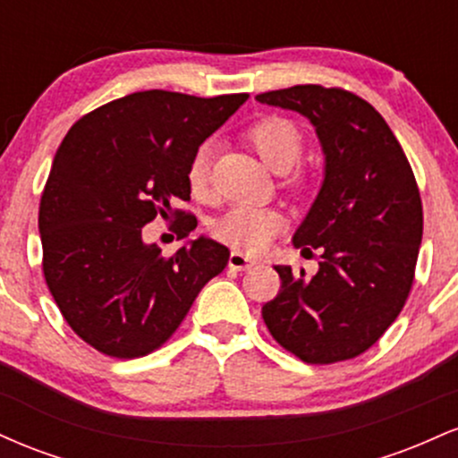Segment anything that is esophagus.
Masks as SVG:
<instances>
[{
	"label": "esophagus",
	"mask_w": 458,
	"mask_h": 458,
	"mask_svg": "<svg viewBox=\"0 0 458 458\" xmlns=\"http://www.w3.org/2000/svg\"><path fill=\"white\" fill-rule=\"evenodd\" d=\"M228 265L230 269H236V271H245L250 269V267L256 265L254 259H250V256L243 254V251H230V259H228Z\"/></svg>",
	"instance_id": "1"
}]
</instances>
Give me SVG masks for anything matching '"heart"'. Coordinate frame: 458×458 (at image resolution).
<instances>
[{"label": "heart", "mask_w": 458, "mask_h": 458, "mask_svg": "<svg viewBox=\"0 0 458 458\" xmlns=\"http://www.w3.org/2000/svg\"><path fill=\"white\" fill-rule=\"evenodd\" d=\"M245 140L271 170L288 172L303 152V135L293 120L282 115H269L251 124L245 131ZM211 155L213 144L204 141L193 152L187 167V181L198 199L211 198ZM299 182V176L295 178ZM286 217L280 208L269 204L236 202L213 224V234L224 243L239 250L259 251L267 250L273 239L282 233Z\"/></svg>", "instance_id": "b5f03b06"}]
</instances>
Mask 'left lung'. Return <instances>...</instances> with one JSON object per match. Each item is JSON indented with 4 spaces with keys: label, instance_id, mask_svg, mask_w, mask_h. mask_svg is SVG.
<instances>
[{
    "label": "left lung",
    "instance_id": "obj_1",
    "mask_svg": "<svg viewBox=\"0 0 458 458\" xmlns=\"http://www.w3.org/2000/svg\"><path fill=\"white\" fill-rule=\"evenodd\" d=\"M312 123L325 155L318 196L293 236L320 251L317 276L277 265L280 293L262 318L284 349L334 364L370 349L396 320L422 243V199L383 115L340 88L293 86L256 97Z\"/></svg>",
    "mask_w": 458,
    "mask_h": 458
}]
</instances>
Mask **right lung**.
Returning <instances> with one entry per match:
<instances>
[{
    "mask_svg": "<svg viewBox=\"0 0 458 458\" xmlns=\"http://www.w3.org/2000/svg\"><path fill=\"white\" fill-rule=\"evenodd\" d=\"M247 97L133 92L79 118L62 140L38 230L47 286L83 343L120 360L152 353L228 265V247L208 236L167 259L141 228L157 215L176 217L181 239L196 228L172 202L189 199L193 152Z\"/></svg>",
    "mask_w": 458,
    "mask_h": 458,
    "instance_id": "right-lung-1",
    "label": "right lung"
}]
</instances>
